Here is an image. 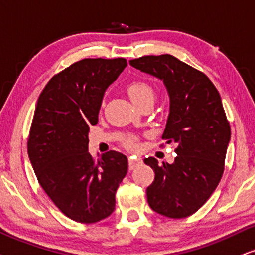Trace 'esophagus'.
I'll use <instances>...</instances> for the list:
<instances>
[{
	"instance_id": "obj_1",
	"label": "esophagus",
	"mask_w": 255,
	"mask_h": 255,
	"mask_svg": "<svg viewBox=\"0 0 255 255\" xmlns=\"http://www.w3.org/2000/svg\"><path fill=\"white\" fill-rule=\"evenodd\" d=\"M129 170H133L135 167H136L137 165H140L141 161L140 160H136V159H133V157H130L129 160Z\"/></svg>"
}]
</instances>
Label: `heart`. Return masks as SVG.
Segmentation results:
<instances>
[{
    "label": "heart",
    "instance_id": "1",
    "mask_svg": "<svg viewBox=\"0 0 255 255\" xmlns=\"http://www.w3.org/2000/svg\"><path fill=\"white\" fill-rule=\"evenodd\" d=\"M127 93L131 101L137 107H140V106H142L148 101L154 102V98H155V92H154L153 86L149 82L144 81V80H134V81L128 83ZM102 106H104V104H102ZM122 144L129 150H137L138 147H140L137 137L133 136V135L126 136L122 141Z\"/></svg>",
    "mask_w": 255,
    "mask_h": 255
}]
</instances>
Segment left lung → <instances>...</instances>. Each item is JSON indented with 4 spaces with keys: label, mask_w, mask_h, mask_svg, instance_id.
<instances>
[{
    "label": "left lung",
    "mask_w": 255,
    "mask_h": 255,
    "mask_svg": "<svg viewBox=\"0 0 255 255\" xmlns=\"http://www.w3.org/2000/svg\"><path fill=\"white\" fill-rule=\"evenodd\" d=\"M129 63L163 80L170 111L162 138L175 144L178 154L172 165H160L155 157L144 159L155 173L147 201L167 218H187L206 204L224 174L231 126L220 94L207 75L169 54L142 56Z\"/></svg>",
    "instance_id": "obj_1"
}]
</instances>
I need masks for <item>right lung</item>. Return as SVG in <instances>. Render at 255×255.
<instances>
[{"mask_svg":"<svg viewBox=\"0 0 255 255\" xmlns=\"http://www.w3.org/2000/svg\"><path fill=\"white\" fill-rule=\"evenodd\" d=\"M127 61L83 59L49 80L38 96L27 141L35 175L62 213L95 224L115 209V193L128 170L124 154L88 153V131L98 124L105 90Z\"/></svg>","mask_w":255,"mask_h":255,"instance_id":"add662e5","label":"right lung"}]
</instances>
